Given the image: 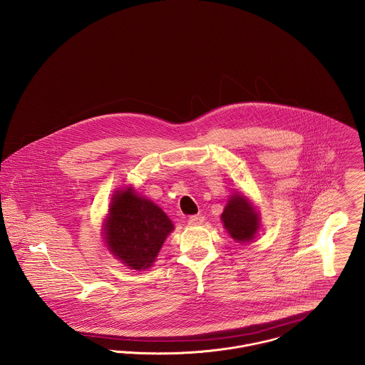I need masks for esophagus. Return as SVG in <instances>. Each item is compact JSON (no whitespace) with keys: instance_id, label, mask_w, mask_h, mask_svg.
<instances>
[{"instance_id":"1","label":"esophagus","mask_w":365,"mask_h":365,"mask_svg":"<svg viewBox=\"0 0 365 365\" xmlns=\"http://www.w3.org/2000/svg\"><path fill=\"white\" fill-rule=\"evenodd\" d=\"M204 222V216L202 215H192L188 217V225L190 226H198Z\"/></svg>"}]
</instances>
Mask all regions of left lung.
Returning <instances> with one entry per match:
<instances>
[{"label":"left lung","mask_w":365,"mask_h":365,"mask_svg":"<svg viewBox=\"0 0 365 365\" xmlns=\"http://www.w3.org/2000/svg\"><path fill=\"white\" fill-rule=\"evenodd\" d=\"M222 220L229 235L239 243L253 240L259 230V215L243 195H233L223 209Z\"/></svg>","instance_id":"obj_1"}]
</instances>
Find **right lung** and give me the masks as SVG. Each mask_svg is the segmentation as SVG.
I'll use <instances>...</instances> for the list:
<instances>
[{
	"instance_id": "right-lung-1",
	"label": "right lung",
	"mask_w": 365,
	"mask_h": 365,
	"mask_svg": "<svg viewBox=\"0 0 365 365\" xmlns=\"http://www.w3.org/2000/svg\"><path fill=\"white\" fill-rule=\"evenodd\" d=\"M109 212L105 232L109 250L132 269L149 268L174 229L171 220L130 188L113 197Z\"/></svg>"
}]
</instances>
